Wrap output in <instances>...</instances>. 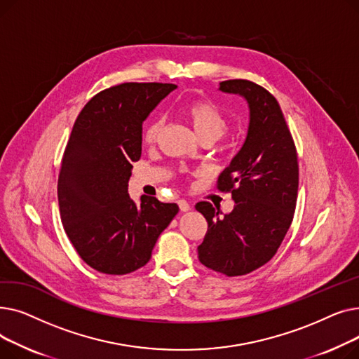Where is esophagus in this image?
Instances as JSON below:
<instances>
[{
	"label": "esophagus",
	"instance_id": "obj_1",
	"mask_svg": "<svg viewBox=\"0 0 359 359\" xmlns=\"http://www.w3.org/2000/svg\"><path fill=\"white\" fill-rule=\"evenodd\" d=\"M177 203H179V208H180V211H183V212H186V211H189V210H191V203L187 202L186 199H179V201H177Z\"/></svg>",
	"mask_w": 359,
	"mask_h": 359
}]
</instances>
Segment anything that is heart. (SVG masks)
<instances>
[{"label":"heart","instance_id":"b5f03b06","mask_svg":"<svg viewBox=\"0 0 359 359\" xmlns=\"http://www.w3.org/2000/svg\"><path fill=\"white\" fill-rule=\"evenodd\" d=\"M184 118L191 122L195 132L201 140H218L229 129V121L224 111L211 99L199 97L186 102L182 107ZM163 129V121L156 118L145 126L144 141L148 145H153L158 141Z\"/></svg>","mask_w":359,"mask_h":359}]
</instances>
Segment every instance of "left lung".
Returning <instances> with one entry per match:
<instances>
[{"mask_svg":"<svg viewBox=\"0 0 359 359\" xmlns=\"http://www.w3.org/2000/svg\"><path fill=\"white\" fill-rule=\"evenodd\" d=\"M219 90L240 94L250 107L248 138L218 177L217 189L230 192L236 205L219 217L210 202H198L208 222L198 257L225 276L246 275L268 263L294 218L298 195L297 148L279 103L262 86L227 80Z\"/></svg>","mask_w":359,"mask_h":359,"instance_id":"obj_1","label":"left lung"}]
</instances>
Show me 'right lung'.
I'll list each match as a JSON object with an SVG mask.
<instances>
[{
  "mask_svg": "<svg viewBox=\"0 0 359 359\" xmlns=\"http://www.w3.org/2000/svg\"><path fill=\"white\" fill-rule=\"evenodd\" d=\"M176 88L122 83L91 97L75 119L58 177L64 230L88 266L126 275L145 266L158 236L179 212L154 196L128 195L132 163L141 157L142 122Z\"/></svg>",
  "mask_w": 359,
  "mask_h": 359,
  "instance_id": "right-lung-1",
  "label": "right lung"
}]
</instances>
